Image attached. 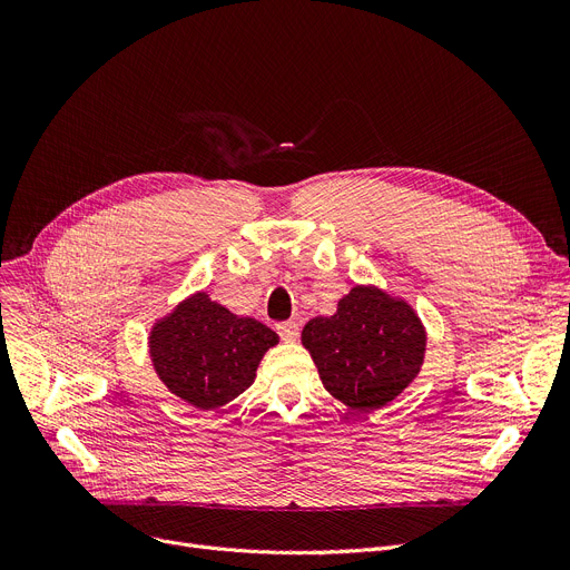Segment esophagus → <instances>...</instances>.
Instances as JSON below:
<instances>
[{
  "label": "esophagus",
  "instance_id": "1",
  "mask_svg": "<svg viewBox=\"0 0 570 570\" xmlns=\"http://www.w3.org/2000/svg\"><path fill=\"white\" fill-rule=\"evenodd\" d=\"M277 333L286 342H295L297 337H301V325H297L295 321H286V323L277 325Z\"/></svg>",
  "mask_w": 570,
  "mask_h": 570
}]
</instances>
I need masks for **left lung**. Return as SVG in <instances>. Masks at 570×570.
Here are the masks:
<instances>
[{
  "label": "left lung",
  "mask_w": 570,
  "mask_h": 570,
  "mask_svg": "<svg viewBox=\"0 0 570 570\" xmlns=\"http://www.w3.org/2000/svg\"><path fill=\"white\" fill-rule=\"evenodd\" d=\"M425 327L402 297L353 286L333 316L303 327V346L325 391L355 411L393 402L423 367Z\"/></svg>",
  "instance_id": "left-lung-1"
}]
</instances>
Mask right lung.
I'll return each mask as SVG.
<instances>
[{
    "label": "right lung",
    "instance_id": "right-lung-1",
    "mask_svg": "<svg viewBox=\"0 0 570 570\" xmlns=\"http://www.w3.org/2000/svg\"><path fill=\"white\" fill-rule=\"evenodd\" d=\"M147 340L157 376L173 395L200 411L243 395L265 351L279 342L267 325L228 312L203 291L159 318Z\"/></svg>",
    "mask_w": 570,
    "mask_h": 570
}]
</instances>
